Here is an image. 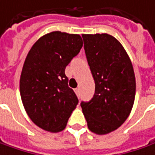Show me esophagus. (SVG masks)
Masks as SVG:
<instances>
[{
  "instance_id": "esophagus-1",
  "label": "esophagus",
  "mask_w": 155,
  "mask_h": 155,
  "mask_svg": "<svg viewBox=\"0 0 155 155\" xmlns=\"http://www.w3.org/2000/svg\"><path fill=\"white\" fill-rule=\"evenodd\" d=\"M74 92L76 93V95H77L78 97L80 96V90H79V88H75V89H74Z\"/></svg>"
}]
</instances>
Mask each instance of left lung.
Wrapping results in <instances>:
<instances>
[{"mask_svg": "<svg viewBox=\"0 0 155 155\" xmlns=\"http://www.w3.org/2000/svg\"><path fill=\"white\" fill-rule=\"evenodd\" d=\"M82 38L95 93L81 106L89 130L104 135L116 130L129 116L135 100V74L117 39L108 34L82 35Z\"/></svg>", "mask_w": 155, "mask_h": 155, "instance_id": "left-lung-1", "label": "left lung"}]
</instances>
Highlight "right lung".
Wrapping results in <instances>:
<instances>
[{
	"instance_id": "1",
	"label": "right lung",
	"mask_w": 155,
	"mask_h": 155,
	"mask_svg": "<svg viewBox=\"0 0 155 155\" xmlns=\"http://www.w3.org/2000/svg\"><path fill=\"white\" fill-rule=\"evenodd\" d=\"M82 46L81 35L53 31L40 38L25 58L19 82L21 99L30 120L43 130H64L78 104L68 86L65 68Z\"/></svg>"
}]
</instances>
